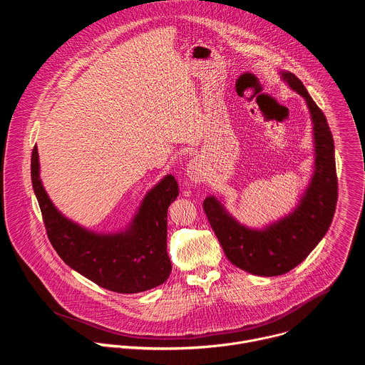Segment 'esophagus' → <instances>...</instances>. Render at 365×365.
I'll list each match as a JSON object with an SVG mask.
<instances>
[{"mask_svg": "<svg viewBox=\"0 0 365 365\" xmlns=\"http://www.w3.org/2000/svg\"><path fill=\"white\" fill-rule=\"evenodd\" d=\"M186 175L189 178V180L192 183H200L205 178V166L202 163L200 159L195 158L192 159L189 163H187V168H186Z\"/></svg>", "mask_w": 365, "mask_h": 365, "instance_id": "34e87169", "label": "esophagus"}]
</instances>
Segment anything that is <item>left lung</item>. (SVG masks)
<instances>
[{"label": "left lung", "mask_w": 365, "mask_h": 365, "mask_svg": "<svg viewBox=\"0 0 365 365\" xmlns=\"http://www.w3.org/2000/svg\"><path fill=\"white\" fill-rule=\"evenodd\" d=\"M282 79L302 95L314 123L315 170L294 211L263 230H252L230 215L215 197L203 200V211L230 262L255 276H280L310 254L327 234L336 207L338 179L335 147L328 121L309 92L292 72Z\"/></svg>", "instance_id": "obj_1"}]
</instances>
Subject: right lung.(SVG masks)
I'll return each mask as SVG.
<instances>
[{"label": "right lung", "mask_w": 365, "mask_h": 365, "mask_svg": "<svg viewBox=\"0 0 365 365\" xmlns=\"http://www.w3.org/2000/svg\"><path fill=\"white\" fill-rule=\"evenodd\" d=\"M31 183L47 237L63 262L98 286L117 293H138L163 284L172 263L168 255V207L179 195L172 175L143 199L125 231L96 234L62 215L40 180L38 153L31 154Z\"/></svg>", "instance_id": "obj_1"}]
</instances>
